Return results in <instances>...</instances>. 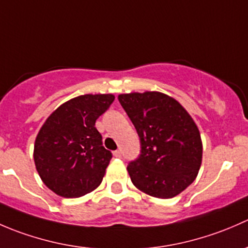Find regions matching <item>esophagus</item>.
I'll list each match as a JSON object with an SVG mask.
<instances>
[{"mask_svg": "<svg viewBox=\"0 0 248 248\" xmlns=\"http://www.w3.org/2000/svg\"><path fill=\"white\" fill-rule=\"evenodd\" d=\"M114 156L117 157V158H119V157H121V151H120V150H116V151H114Z\"/></svg>", "mask_w": 248, "mask_h": 248, "instance_id": "1", "label": "esophagus"}]
</instances>
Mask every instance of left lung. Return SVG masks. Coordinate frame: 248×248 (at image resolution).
<instances>
[{"label": "left lung", "mask_w": 248, "mask_h": 248, "mask_svg": "<svg viewBox=\"0 0 248 248\" xmlns=\"http://www.w3.org/2000/svg\"><path fill=\"white\" fill-rule=\"evenodd\" d=\"M136 127L141 154L127 167L134 186L147 196L169 199L196 180L202 166L198 126L175 98L158 91L119 94Z\"/></svg>", "instance_id": "obj_1"}]
</instances>
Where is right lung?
Instances as JSON below:
<instances>
[{
  "instance_id": "add662e5",
  "label": "right lung",
  "mask_w": 248,
  "mask_h": 248,
  "mask_svg": "<svg viewBox=\"0 0 248 248\" xmlns=\"http://www.w3.org/2000/svg\"><path fill=\"white\" fill-rule=\"evenodd\" d=\"M114 99L112 93L74 97L55 109L39 129L34 166L57 196L79 198L101 185L112 156L94 124Z\"/></svg>"
}]
</instances>
